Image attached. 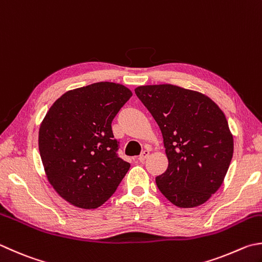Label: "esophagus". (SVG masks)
Returning <instances> with one entry per match:
<instances>
[{
    "mask_svg": "<svg viewBox=\"0 0 262 262\" xmlns=\"http://www.w3.org/2000/svg\"><path fill=\"white\" fill-rule=\"evenodd\" d=\"M149 156V150H147V149H145L144 151L141 152V154L139 155V157H138V160H139V162H141V163H144L145 161H146V159L147 157Z\"/></svg>",
    "mask_w": 262,
    "mask_h": 262,
    "instance_id": "34e87169",
    "label": "esophagus"
}]
</instances>
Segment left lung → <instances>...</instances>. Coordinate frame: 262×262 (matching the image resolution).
Masks as SVG:
<instances>
[{
	"instance_id": "8db88e82",
	"label": "left lung",
	"mask_w": 262,
	"mask_h": 262,
	"mask_svg": "<svg viewBox=\"0 0 262 262\" xmlns=\"http://www.w3.org/2000/svg\"><path fill=\"white\" fill-rule=\"evenodd\" d=\"M136 95L159 124L167 169L156 185L172 204L195 208L220 188L234 152L226 116L202 93L172 85L138 86Z\"/></svg>"
}]
</instances>
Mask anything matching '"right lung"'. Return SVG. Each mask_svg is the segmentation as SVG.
I'll return each mask as SVG.
<instances>
[{
	"mask_svg": "<svg viewBox=\"0 0 262 262\" xmlns=\"http://www.w3.org/2000/svg\"><path fill=\"white\" fill-rule=\"evenodd\" d=\"M131 96L124 85L98 82L66 92L47 113L39 155L49 182L68 203L99 208L129 171L117 155L112 121Z\"/></svg>",
	"mask_w": 262,
	"mask_h": 262,
	"instance_id": "right-lung-1",
	"label": "right lung"
}]
</instances>
